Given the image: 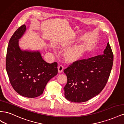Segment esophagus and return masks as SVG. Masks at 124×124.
<instances>
[{"mask_svg":"<svg viewBox=\"0 0 124 124\" xmlns=\"http://www.w3.org/2000/svg\"><path fill=\"white\" fill-rule=\"evenodd\" d=\"M63 67L62 65H60L58 67V72L59 73H62L63 72Z\"/></svg>","mask_w":124,"mask_h":124,"instance_id":"esophagus-1","label":"esophagus"}]
</instances>
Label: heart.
<instances>
[{"instance_id":"heart-1","label":"heart","mask_w":124,"mask_h":124,"mask_svg":"<svg viewBox=\"0 0 124 124\" xmlns=\"http://www.w3.org/2000/svg\"><path fill=\"white\" fill-rule=\"evenodd\" d=\"M73 41H68L61 45L62 47H67L72 44ZM84 47L82 44H76L69 47L65 53V58L70 62H74L79 59L83 55Z\"/></svg>"}]
</instances>
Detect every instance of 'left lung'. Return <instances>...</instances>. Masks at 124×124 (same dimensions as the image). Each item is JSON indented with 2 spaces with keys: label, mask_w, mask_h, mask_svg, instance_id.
I'll return each instance as SVG.
<instances>
[{
  "label": "left lung",
  "mask_w": 124,
  "mask_h": 124,
  "mask_svg": "<svg viewBox=\"0 0 124 124\" xmlns=\"http://www.w3.org/2000/svg\"><path fill=\"white\" fill-rule=\"evenodd\" d=\"M113 54L109 43L103 54L74 62L64 70L67 83L65 98L83 102L98 95L106 86L113 66Z\"/></svg>",
  "instance_id": "8db88e82"
}]
</instances>
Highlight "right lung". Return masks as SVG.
<instances>
[{
  "label": "right lung",
  "instance_id": "add662e5",
  "mask_svg": "<svg viewBox=\"0 0 124 124\" xmlns=\"http://www.w3.org/2000/svg\"><path fill=\"white\" fill-rule=\"evenodd\" d=\"M23 25L14 32L9 42L6 70L10 83L18 94L35 98L42 94L47 82L58 73L57 63H47L40 52L22 50L19 39L26 31Z\"/></svg>",
  "mask_w": 124,
  "mask_h": 124
}]
</instances>
